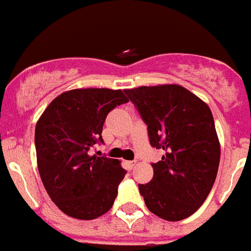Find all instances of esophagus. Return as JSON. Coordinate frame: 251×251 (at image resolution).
<instances>
[{"label":"esophagus","instance_id":"1","mask_svg":"<svg viewBox=\"0 0 251 251\" xmlns=\"http://www.w3.org/2000/svg\"><path fill=\"white\" fill-rule=\"evenodd\" d=\"M127 165H128V168H129V169H132V168H133L134 165H136V160L127 161Z\"/></svg>","mask_w":251,"mask_h":251}]
</instances>
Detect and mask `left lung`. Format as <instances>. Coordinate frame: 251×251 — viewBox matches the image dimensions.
<instances>
[{"instance_id": "1", "label": "left lung", "mask_w": 251, "mask_h": 251, "mask_svg": "<svg viewBox=\"0 0 251 251\" xmlns=\"http://www.w3.org/2000/svg\"><path fill=\"white\" fill-rule=\"evenodd\" d=\"M148 126L152 148L164 155L152 163L154 177L138 185L151 213L182 221L198 210L214 185L221 146L209 106L178 84L126 90Z\"/></svg>"}]
</instances>
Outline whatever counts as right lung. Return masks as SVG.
Wrapping results in <instances>:
<instances>
[{
    "instance_id": "right-lung-1",
    "label": "right lung",
    "mask_w": 251,
    "mask_h": 251,
    "mask_svg": "<svg viewBox=\"0 0 251 251\" xmlns=\"http://www.w3.org/2000/svg\"><path fill=\"white\" fill-rule=\"evenodd\" d=\"M128 102L121 90L83 88L64 92L36 124L37 164L43 186L69 217L90 221L109 212L126 169L115 159L90 155L102 144L107 114Z\"/></svg>"
}]
</instances>
